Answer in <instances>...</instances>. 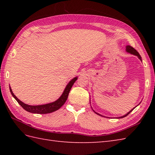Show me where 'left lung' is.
Instances as JSON below:
<instances>
[{"mask_svg":"<svg viewBox=\"0 0 155 155\" xmlns=\"http://www.w3.org/2000/svg\"><path fill=\"white\" fill-rule=\"evenodd\" d=\"M126 51L127 52H128V53H130V54H134V55H136V56H137L138 57H139V58L140 59V61H142L141 60V57H140V55L139 54V52H138L135 49H134L133 47H130V46H129V45H127V47H126ZM135 107H134L133 109H132L131 110H130L129 112H128V113H127V114H126L125 115H124V116H123V117H119V118H124V117H127V115L129 114L131 111H133L134 108H135ZM96 114H98V115H100V116H102V115H101L100 114H98V113H96V112H94Z\"/></svg>","mask_w":155,"mask_h":155,"instance_id":"8db88e82","label":"left lung"}]
</instances>
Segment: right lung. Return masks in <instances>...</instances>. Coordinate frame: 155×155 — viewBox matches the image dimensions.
<instances>
[{
  "mask_svg": "<svg viewBox=\"0 0 155 155\" xmlns=\"http://www.w3.org/2000/svg\"><path fill=\"white\" fill-rule=\"evenodd\" d=\"M77 78L78 77H74L73 79H72L70 82H69L68 84L67 85V87H66L65 89L64 90L63 93H62V95L58 99L51 103L42 104V105H37V106L28 105L22 103V102L20 101L18 98L14 94V93H12L11 88L10 87L9 88H10V91H11V93L12 95V97L15 98L16 101L18 103V104L21 105V106L24 108L25 110L29 112V113H35V114H47V113H52V112L57 110L64 104L66 101L67 100L69 92H70L72 85H73V84L75 83V81L77 80Z\"/></svg>",
  "mask_w": 155,
  "mask_h": 155,
  "instance_id": "obj_1",
  "label": "right lung"
}]
</instances>
